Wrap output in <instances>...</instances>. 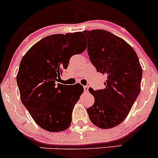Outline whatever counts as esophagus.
Returning a JSON list of instances; mask_svg holds the SVG:
<instances>
[{
	"label": "esophagus",
	"mask_w": 158,
	"mask_h": 158,
	"mask_svg": "<svg viewBox=\"0 0 158 158\" xmlns=\"http://www.w3.org/2000/svg\"><path fill=\"white\" fill-rule=\"evenodd\" d=\"M89 85H85L84 87H83V89H84V91H85V92H88V91H89Z\"/></svg>",
	"instance_id": "obj_1"
}]
</instances>
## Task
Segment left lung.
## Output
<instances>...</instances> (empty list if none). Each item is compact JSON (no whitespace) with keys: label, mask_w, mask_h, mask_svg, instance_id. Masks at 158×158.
Returning a JSON list of instances; mask_svg holds the SVG:
<instances>
[{"label":"left lung","mask_w":158,"mask_h":158,"mask_svg":"<svg viewBox=\"0 0 158 158\" xmlns=\"http://www.w3.org/2000/svg\"><path fill=\"white\" fill-rule=\"evenodd\" d=\"M83 33L91 64L107 76L104 89L89 88L94 103L87 112L94 125L109 129L125 119L139 96L142 68L135 50L122 39L100 29Z\"/></svg>","instance_id":"1"}]
</instances>
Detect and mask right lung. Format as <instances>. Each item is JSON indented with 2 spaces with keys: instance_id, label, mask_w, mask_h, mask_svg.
<instances>
[{
  "instance_id": "obj_1",
  "label": "right lung",
  "mask_w": 158,
  "mask_h": 158,
  "mask_svg": "<svg viewBox=\"0 0 158 158\" xmlns=\"http://www.w3.org/2000/svg\"><path fill=\"white\" fill-rule=\"evenodd\" d=\"M85 43L81 32L52 34L32 46L21 60L17 75L21 101L44 130L63 131L71 124L83 87L56 82L67 69L70 58L86 49Z\"/></svg>"
}]
</instances>
